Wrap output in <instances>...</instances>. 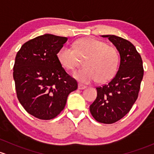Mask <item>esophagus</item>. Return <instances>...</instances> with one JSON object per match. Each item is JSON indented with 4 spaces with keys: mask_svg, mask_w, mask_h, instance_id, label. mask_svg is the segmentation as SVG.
<instances>
[{
    "mask_svg": "<svg viewBox=\"0 0 154 154\" xmlns=\"http://www.w3.org/2000/svg\"><path fill=\"white\" fill-rule=\"evenodd\" d=\"M86 88V86H85V85H81V84H79V85H78V89H79V90H84V89H85Z\"/></svg>",
    "mask_w": 154,
    "mask_h": 154,
    "instance_id": "esophagus-1",
    "label": "esophagus"
}]
</instances>
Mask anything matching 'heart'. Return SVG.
Returning a JSON list of instances; mask_svg holds the SVG:
<instances>
[{
	"label": "heart",
	"mask_w": 154,
	"mask_h": 154,
	"mask_svg": "<svg viewBox=\"0 0 154 154\" xmlns=\"http://www.w3.org/2000/svg\"><path fill=\"white\" fill-rule=\"evenodd\" d=\"M73 49L62 47L57 53V59L64 69L73 70L79 58H87L85 68L75 71L74 79L83 84H89L98 79L106 82L116 74L119 55L114 47L93 38H83L73 43Z\"/></svg>",
	"instance_id": "1"
}]
</instances>
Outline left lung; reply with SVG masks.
Wrapping results in <instances>:
<instances>
[{
    "label": "left lung",
    "mask_w": 154,
    "mask_h": 154,
    "mask_svg": "<svg viewBox=\"0 0 154 154\" xmlns=\"http://www.w3.org/2000/svg\"><path fill=\"white\" fill-rule=\"evenodd\" d=\"M108 38L120 55L118 72L110 82L98 87L97 97L90 106V111L97 122L112 124L131 110L138 98L144 75L142 60L134 44L114 35Z\"/></svg>",
    "instance_id": "obj_1"
}]
</instances>
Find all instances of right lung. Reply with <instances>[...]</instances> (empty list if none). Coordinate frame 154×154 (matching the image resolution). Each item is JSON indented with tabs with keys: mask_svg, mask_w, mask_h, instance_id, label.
<instances>
[{
	"mask_svg": "<svg viewBox=\"0 0 154 154\" xmlns=\"http://www.w3.org/2000/svg\"><path fill=\"white\" fill-rule=\"evenodd\" d=\"M67 38L44 34L22 45L15 57L13 78L19 102L30 115L43 120L56 117L67 96L78 88L57 59Z\"/></svg>",
	"mask_w": 154,
	"mask_h": 154,
	"instance_id": "1",
	"label": "right lung"
}]
</instances>
